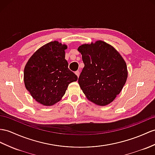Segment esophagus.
<instances>
[{
	"mask_svg": "<svg viewBox=\"0 0 155 155\" xmlns=\"http://www.w3.org/2000/svg\"><path fill=\"white\" fill-rule=\"evenodd\" d=\"M75 75H77L78 77L80 76V71H75Z\"/></svg>",
	"mask_w": 155,
	"mask_h": 155,
	"instance_id": "1",
	"label": "esophagus"
}]
</instances>
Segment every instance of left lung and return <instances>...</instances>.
I'll use <instances>...</instances> for the list:
<instances>
[{"instance_id":"8db88e82","label":"left lung","mask_w":155,"mask_h":155,"mask_svg":"<svg viewBox=\"0 0 155 155\" xmlns=\"http://www.w3.org/2000/svg\"><path fill=\"white\" fill-rule=\"evenodd\" d=\"M78 50L85 65L78 79L83 92L97 105L110 104L126 82V62L114 47L103 41L84 44Z\"/></svg>"}]
</instances>
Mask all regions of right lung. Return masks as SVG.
<instances>
[{
	"label": "right lung",
	"mask_w": 155,
	"mask_h": 155,
	"mask_svg": "<svg viewBox=\"0 0 155 155\" xmlns=\"http://www.w3.org/2000/svg\"><path fill=\"white\" fill-rule=\"evenodd\" d=\"M66 45L54 41L39 48L25 66V88L32 97L45 106H52L61 100L70 83L78 76L68 69L65 59Z\"/></svg>",
	"instance_id": "obj_1"
}]
</instances>
